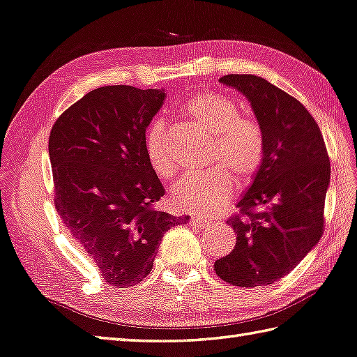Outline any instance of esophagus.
<instances>
[{
  "mask_svg": "<svg viewBox=\"0 0 357 357\" xmlns=\"http://www.w3.org/2000/svg\"><path fill=\"white\" fill-rule=\"evenodd\" d=\"M190 220H192L193 225H196V227H199V228H204V227L208 225V223H211L208 219H205V218H202V216H193Z\"/></svg>",
  "mask_w": 357,
  "mask_h": 357,
  "instance_id": "1",
  "label": "esophagus"
}]
</instances>
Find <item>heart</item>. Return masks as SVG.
I'll return each instance as SVG.
<instances>
[{
	"label": "heart",
	"instance_id": "b5f03b06",
	"mask_svg": "<svg viewBox=\"0 0 357 357\" xmlns=\"http://www.w3.org/2000/svg\"><path fill=\"white\" fill-rule=\"evenodd\" d=\"M182 114L214 137L210 162L216 164L201 175H190L172 188L173 206L188 213L216 214L229 201L234 178L250 181L260 169L264 156L263 130L251 119H243L238 106L228 97L197 93L182 103ZM146 155L160 178L169 179L176 164L169 152L165 124L153 120L146 132Z\"/></svg>",
	"mask_w": 357,
	"mask_h": 357
}]
</instances>
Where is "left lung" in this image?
I'll use <instances>...</instances> for the list:
<instances>
[{
  "mask_svg": "<svg viewBox=\"0 0 357 357\" xmlns=\"http://www.w3.org/2000/svg\"><path fill=\"white\" fill-rule=\"evenodd\" d=\"M219 82L248 98L263 130L264 156L237 202L242 214L227 222L237 234L234 250L214 261V271L233 286H268L319 242L330 185L327 149L309 111L266 79L228 74Z\"/></svg>",
  "mask_w": 357,
  "mask_h": 357,
  "instance_id": "8db88e82",
  "label": "left lung"
}]
</instances>
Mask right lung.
Instances as JSON below:
<instances>
[{"mask_svg": "<svg viewBox=\"0 0 357 357\" xmlns=\"http://www.w3.org/2000/svg\"><path fill=\"white\" fill-rule=\"evenodd\" d=\"M165 96L164 88H97L50 134L56 211L115 287L141 283L165 231L190 219L153 208L165 190L147 161L146 129Z\"/></svg>", "mask_w": 357, "mask_h": 357, "instance_id": "obj_1", "label": "right lung"}]
</instances>
